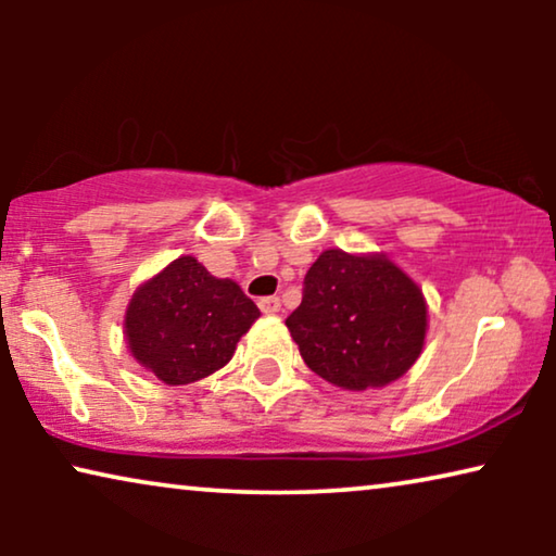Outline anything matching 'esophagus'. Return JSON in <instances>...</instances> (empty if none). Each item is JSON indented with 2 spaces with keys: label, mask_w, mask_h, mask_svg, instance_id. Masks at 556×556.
I'll return each mask as SVG.
<instances>
[{
  "label": "esophagus",
  "mask_w": 556,
  "mask_h": 556,
  "mask_svg": "<svg viewBox=\"0 0 556 556\" xmlns=\"http://www.w3.org/2000/svg\"><path fill=\"white\" fill-rule=\"evenodd\" d=\"M257 306H261L263 314L273 316V314H278V311H280V299H278V295H265V299L257 301Z\"/></svg>",
  "instance_id": "obj_1"
}]
</instances>
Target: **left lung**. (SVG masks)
I'll return each instance as SVG.
<instances>
[{
    "mask_svg": "<svg viewBox=\"0 0 556 556\" xmlns=\"http://www.w3.org/2000/svg\"><path fill=\"white\" fill-rule=\"evenodd\" d=\"M311 371L362 392L400 379L428 331L422 291L387 255L324 250L303 278L301 306L286 318Z\"/></svg>",
    "mask_w": 556,
    "mask_h": 556,
    "instance_id": "1",
    "label": "left lung"
}]
</instances>
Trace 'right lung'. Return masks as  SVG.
<instances>
[{
	"mask_svg": "<svg viewBox=\"0 0 556 556\" xmlns=\"http://www.w3.org/2000/svg\"><path fill=\"white\" fill-rule=\"evenodd\" d=\"M257 316L235 280L210 276L181 255L136 288L124 318L126 344L164 384H189L223 369Z\"/></svg>",
	"mask_w": 556,
	"mask_h": 556,
	"instance_id": "right-lung-1",
	"label": "right lung"
}]
</instances>
